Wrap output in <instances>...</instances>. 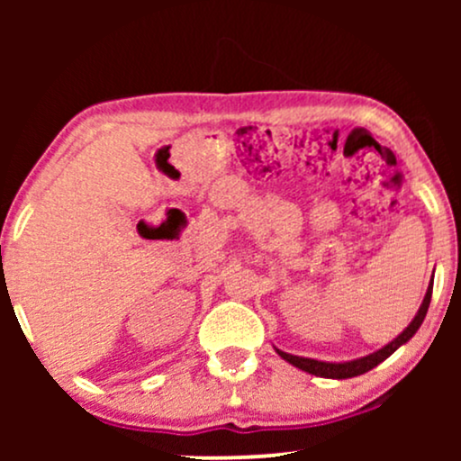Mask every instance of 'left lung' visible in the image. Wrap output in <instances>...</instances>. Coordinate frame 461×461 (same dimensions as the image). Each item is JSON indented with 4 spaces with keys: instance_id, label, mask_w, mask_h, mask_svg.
Returning a JSON list of instances; mask_svg holds the SVG:
<instances>
[{
    "instance_id": "8db88e82",
    "label": "left lung",
    "mask_w": 461,
    "mask_h": 461,
    "mask_svg": "<svg viewBox=\"0 0 461 461\" xmlns=\"http://www.w3.org/2000/svg\"><path fill=\"white\" fill-rule=\"evenodd\" d=\"M431 288H433V285H429V288H427V294H425V299H422V305H420V310H418V314L414 316V321H411L410 325L405 327V331L401 333L399 338H394V340L390 342V345H385L384 348H379L377 353H370V356H366V357L353 359V362H345V364H330V362H319V359L290 356V353L279 351V348H277V353L285 359V362H290V364H293V366L305 370V373L316 375V377L348 379V377H357V375L368 373L370 368H375V366H377V364H382L385 357L393 356L396 348H399L401 345H405V342L410 340V338L418 331V327H420L422 321H425L427 310H429Z\"/></svg>"
}]
</instances>
